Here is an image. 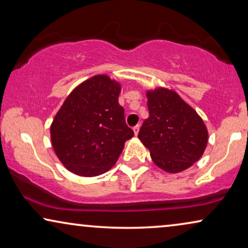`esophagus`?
<instances>
[{
  "instance_id": "esophagus-1",
  "label": "esophagus",
  "mask_w": 248,
  "mask_h": 248,
  "mask_svg": "<svg viewBox=\"0 0 248 248\" xmlns=\"http://www.w3.org/2000/svg\"><path fill=\"white\" fill-rule=\"evenodd\" d=\"M139 130H140V125H135V126L133 127V132H134V134L135 135H138V133H139Z\"/></svg>"
}]
</instances>
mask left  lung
<instances>
[{
	"label": "left lung",
	"instance_id": "obj_1",
	"mask_svg": "<svg viewBox=\"0 0 248 248\" xmlns=\"http://www.w3.org/2000/svg\"><path fill=\"white\" fill-rule=\"evenodd\" d=\"M147 98L149 117L138 138L162 170L175 174L189 168L208 143L204 122L174 90L159 87L147 91Z\"/></svg>",
	"mask_w": 248,
	"mask_h": 248
}]
</instances>
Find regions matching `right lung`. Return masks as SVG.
<instances>
[{
    "mask_svg": "<svg viewBox=\"0 0 248 248\" xmlns=\"http://www.w3.org/2000/svg\"><path fill=\"white\" fill-rule=\"evenodd\" d=\"M121 84L105 74L83 81L50 125L54 151L67 170L93 177L109 170L134 133L118 104Z\"/></svg>",
    "mask_w": 248,
    "mask_h": 248,
    "instance_id": "add662e5",
    "label": "right lung"
}]
</instances>
